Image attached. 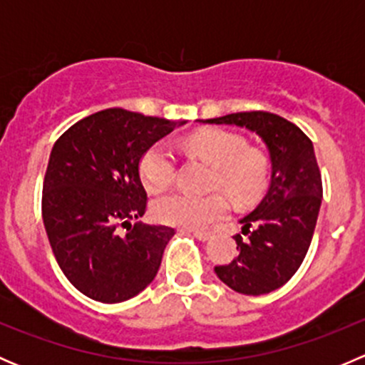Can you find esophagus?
I'll use <instances>...</instances> for the list:
<instances>
[{"mask_svg": "<svg viewBox=\"0 0 365 365\" xmlns=\"http://www.w3.org/2000/svg\"><path fill=\"white\" fill-rule=\"evenodd\" d=\"M189 233H192L197 240H203V242L208 240V238L212 237V233H210V231H190L189 230Z\"/></svg>", "mask_w": 365, "mask_h": 365, "instance_id": "34e87169", "label": "esophagus"}]
</instances>
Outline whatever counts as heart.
Instances as JSON below:
<instances>
[{
	"label": "heart",
	"instance_id": "b5f03b06",
	"mask_svg": "<svg viewBox=\"0 0 365 365\" xmlns=\"http://www.w3.org/2000/svg\"><path fill=\"white\" fill-rule=\"evenodd\" d=\"M187 148L215 168L213 187L226 190L237 203H251L267 183V160L261 153L245 148L244 139L222 130H205L187 139ZM176 159L169 146L157 143L139 160V176L148 192H159L171 185ZM230 210L226 194L192 196L169 192L153 201L152 213L169 226L201 230L222 219Z\"/></svg>",
	"mask_w": 365,
	"mask_h": 365
}]
</instances>
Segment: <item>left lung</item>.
Wrapping results in <instances>:
<instances>
[{
	"mask_svg": "<svg viewBox=\"0 0 365 365\" xmlns=\"http://www.w3.org/2000/svg\"><path fill=\"white\" fill-rule=\"evenodd\" d=\"M205 123L247 128L267 145V194L240 220L245 237H235L238 256L215 267L217 277L237 293L264 295L295 275L314 235L323 187L312 141L295 123L267 111L233 113Z\"/></svg>",
	"mask_w": 365,
	"mask_h": 365,
	"instance_id": "left-lung-1",
	"label": "left lung"
}]
</instances>
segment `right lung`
I'll use <instances>...</instances> for the list:
<instances>
[{"instance_id": "add662e5", "label": "right lung", "mask_w": 365, "mask_h": 365, "mask_svg": "<svg viewBox=\"0 0 365 365\" xmlns=\"http://www.w3.org/2000/svg\"><path fill=\"white\" fill-rule=\"evenodd\" d=\"M183 123L113 108L83 118L54 143L43 226L65 277L91 300L125 302L155 279L175 230L132 226L146 212L139 160Z\"/></svg>"}]
</instances>
